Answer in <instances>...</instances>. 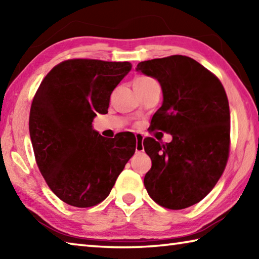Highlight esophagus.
<instances>
[{
	"label": "esophagus",
	"instance_id": "obj_1",
	"mask_svg": "<svg viewBox=\"0 0 259 259\" xmlns=\"http://www.w3.org/2000/svg\"><path fill=\"white\" fill-rule=\"evenodd\" d=\"M144 137L142 135H136V152H143L144 151V145H143Z\"/></svg>",
	"mask_w": 259,
	"mask_h": 259
}]
</instances>
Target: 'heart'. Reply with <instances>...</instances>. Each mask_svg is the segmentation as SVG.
Listing matches in <instances>:
<instances>
[{"instance_id": "obj_1", "label": "heart", "mask_w": 259, "mask_h": 259, "mask_svg": "<svg viewBox=\"0 0 259 259\" xmlns=\"http://www.w3.org/2000/svg\"><path fill=\"white\" fill-rule=\"evenodd\" d=\"M152 81H154L153 78L151 77H147V76H140V77H137L134 82V85H144L146 84V83H150Z\"/></svg>"}]
</instances>
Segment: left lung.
I'll return each instance as SVG.
<instances>
[{
	"mask_svg": "<svg viewBox=\"0 0 259 259\" xmlns=\"http://www.w3.org/2000/svg\"><path fill=\"white\" fill-rule=\"evenodd\" d=\"M136 71L156 78L163 94L152 130L172 136L163 145L144 139L152 160L144 185L162 207H191L214 187L229 159L230 106L224 87L198 61L181 55L142 61Z\"/></svg>",
	"mask_w": 259,
	"mask_h": 259,
	"instance_id": "1",
	"label": "left lung"
}]
</instances>
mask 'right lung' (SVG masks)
Segmentation results:
<instances>
[{
    "label": "right lung",
    "instance_id": "obj_1",
    "mask_svg": "<svg viewBox=\"0 0 259 259\" xmlns=\"http://www.w3.org/2000/svg\"><path fill=\"white\" fill-rule=\"evenodd\" d=\"M131 67L128 61L65 60L47 74L34 96L29 135L35 160L65 203L88 208L102 202L134 155L133 134L106 139L93 128Z\"/></svg>",
    "mask_w": 259,
    "mask_h": 259
}]
</instances>
